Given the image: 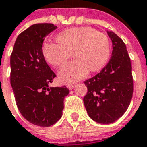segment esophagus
<instances>
[{"instance_id":"obj_1","label":"esophagus","mask_w":147,"mask_h":147,"mask_svg":"<svg viewBox=\"0 0 147 147\" xmlns=\"http://www.w3.org/2000/svg\"><path fill=\"white\" fill-rule=\"evenodd\" d=\"M66 87H67V88H68V89L69 90H72V89H74V84H67V85H66Z\"/></svg>"}]
</instances>
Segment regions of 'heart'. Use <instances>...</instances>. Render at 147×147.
<instances>
[{
	"label": "heart",
	"mask_w": 147,
	"mask_h": 147,
	"mask_svg": "<svg viewBox=\"0 0 147 147\" xmlns=\"http://www.w3.org/2000/svg\"><path fill=\"white\" fill-rule=\"evenodd\" d=\"M56 41L44 43L42 53L47 63L53 67L64 66L73 53L75 60L59 72V78L63 83H74L83 79L88 71L100 70L110 57L107 35L91 27L67 29L58 34Z\"/></svg>",
	"instance_id": "obj_1"
}]
</instances>
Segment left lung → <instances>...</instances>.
I'll list each match as a JSON object with an SVG mask.
<instances>
[{
    "instance_id": "left-lung-1",
    "label": "left lung",
    "mask_w": 147,
    "mask_h": 147,
    "mask_svg": "<svg viewBox=\"0 0 147 147\" xmlns=\"http://www.w3.org/2000/svg\"><path fill=\"white\" fill-rule=\"evenodd\" d=\"M113 51L107 65L100 73L84 82V97L88 116L100 124H111L125 113L133 93L131 64L126 45L112 31H107Z\"/></svg>"
}]
</instances>
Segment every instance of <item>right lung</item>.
Returning <instances> with one entry per match:
<instances>
[{
  "label": "right lung",
  "instance_id": "1",
  "mask_svg": "<svg viewBox=\"0 0 147 147\" xmlns=\"http://www.w3.org/2000/svg\"><path fill=\"white\" fill-rule=\"evenodd\" d=\"M57 28L51 23L30 26L17 37L11 55V85L23 117L37 126L49 127L61 118L66 86L49 87L56 75L42 53L45 37Z\"/></svg>",
  "mask_w": 147,
  "mask_h": 147
}]
</instances>
